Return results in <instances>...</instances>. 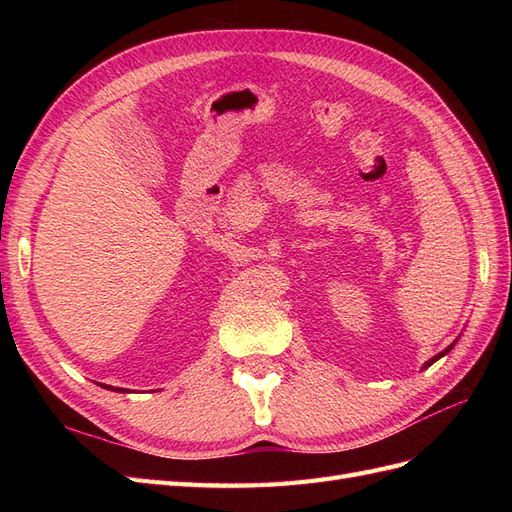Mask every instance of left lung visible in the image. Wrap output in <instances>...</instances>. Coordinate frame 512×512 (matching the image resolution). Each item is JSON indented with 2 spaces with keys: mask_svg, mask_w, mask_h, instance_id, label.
Here are the masks:
<instances>
[{
  "mask_svg": "<svg viewBox=\"0 0 512 512\" xmlns=\"http://www.w3.org/2000/svg\"><path fill=\"white\" fill-rule=\"evenodd\" d=\"M457 339H459V337H457ZM457 339H455V342H457ZM455 342H453V344H451V346H448V348H444V350H442V352H440V354H436V356H431V359H429V361H427V363H425V365H423V369H427V367H431V365H433V363H436V361H438V359H442V356H444V354H448V352H451V350H453V346H455Z\"/></svg>",
  "mask_w": 512,
  "mask_h": 512,
  "instance_id": "8db88e82",
  "label": "left lung"
}]
</instances>
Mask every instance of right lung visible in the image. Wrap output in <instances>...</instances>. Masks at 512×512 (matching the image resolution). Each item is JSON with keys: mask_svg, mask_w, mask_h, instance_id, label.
Masks as SVG:
<instances>
[{"mask_svg": "<svg viewBox=\"0 0 512 512\" xmlns=\"http://www.w3.org/2000/svg\"><path fill=\"white\" fill-rule=\"evenodd\" d=\"M100 386H104V389H108V391H117V393H128V391H123V389H117V386H108V384H100Z\"/></svg>", "mask_w": 512, "mask_h": 512, "instance_id": "1", "label": "right lung"}]
</instances>
